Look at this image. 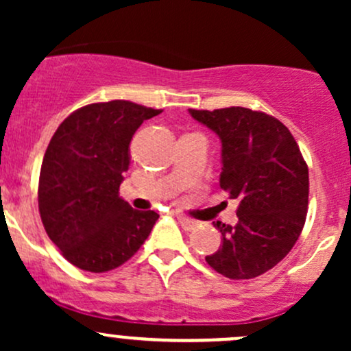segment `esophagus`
I'll return each instance as SVG.
<instances>
[{
  "label": "esophagus",
  "instance_id": "obj_1",
  "mask_svg": "<svg viewBox=\"0 0 351 351\" xmlns=\"http://www.w3.org/2000/svg\"><path fill=\"white\" fill-rule=\"evenodd\" d=\"M178 223L184 231H193V229L196 228V221L189 219V217H184V216H178Z\"/></svg>",
  "mask_w": 351,
  "mask_h": 351
}]
</instances>
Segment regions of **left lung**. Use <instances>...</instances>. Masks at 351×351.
I'll return each instance as SVG.
<instances>
[{
    "instance_id": "obj_1",
    "label": "left lung",
    "mask_w": 351,
    "mask_h": 351,
    "mask_svg": "<svg viewBox=\"0 0 351 351\" xmlns=\"http://www.w3.org/2000/svg\"><path fill=\"white\" fill-rule=\"evenodd\" d=\"M189 114L219 136V184L239 199L236 226L216 221L219 249L206 263L229 279H252L291 252L308 208V167L289 128L244 107Z\"/></svg>"
}]
</instances>
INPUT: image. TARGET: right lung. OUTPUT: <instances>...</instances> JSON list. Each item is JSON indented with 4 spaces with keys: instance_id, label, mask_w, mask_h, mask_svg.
<instances>
[{
    "instance_id": "obj_1",
    "label": "right lung",
    "mask_w": 351,
    "mask_h": 351,
    "mask_svg": "<svg viewBox=\"0 0 351 351\" xmlns=\"http://www.w3.org/2000/svg\"><path fill=\"white\" fill-rule=\"evenodd\" d=\"M158 114L128 100L90 104L52 135L39 175V215L49 239L75 267L107 272L127 263L160 217L119 196L132 136Z\"/></svg>"
}]
</instances>
